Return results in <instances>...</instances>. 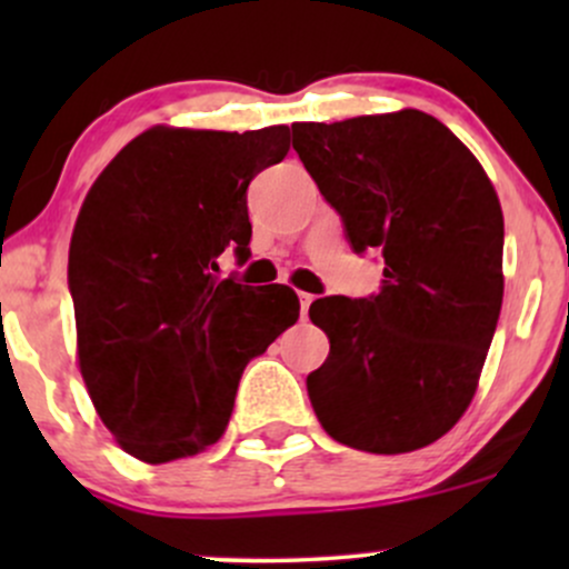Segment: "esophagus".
<instances>
[{
	"label": "esophagus",
	"instance_id": "esophagus-1",
	"mask_svg": "<svg viewBox=\"0 0 569 569\" xmlns=\"http://www.w3.org/2000/svg\"><path fill=\"white\" fill-rule=\"evenodd\" d=\"M312 293H299V312H302V318H307V310H310V305H312Z\"/></svg>",
	"mask_w": 569,
	"mask_h": 569
}]
</instances>
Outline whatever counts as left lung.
<instances>
[{
  "label": "left lung",
  "instance_id": "obj_1",
  "mask_svg": "<svg viewBox=\"0 0 569 569\" xmlns=\"http://www.w3.org/2000/svg\"><path fill=\"white\" fill-rule=\"evenodd\" d=\"M293 149L380 291L323 297L329 358L307 396L331 439L375 455L441 439L468 409L502 305V211L485 168L417 109L297 122Z\"/></svg>",
  "mask_w": 569,
  "mask_h": 569
}]
</instances>
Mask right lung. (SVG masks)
I'll return each mask as SVG.
<instances>
[{"label": "right lung", "instance_id": "add662e5", "mask_svg": "<svg viewBox=\"0 0 569 569\" xmlns=\"http://www.w3.org/2000/svg\"><path fill=\"white\" fill-rule=\"evenodd\" d=\"M289 126L152 128L103 168L69 248L80 371L103 426L143 462L221 439L248 361L299 318L289 286L219 276L251 257L246 192Z\"/></svg>", "mask_w": 569, "mask_h": 569}]
</instances>
